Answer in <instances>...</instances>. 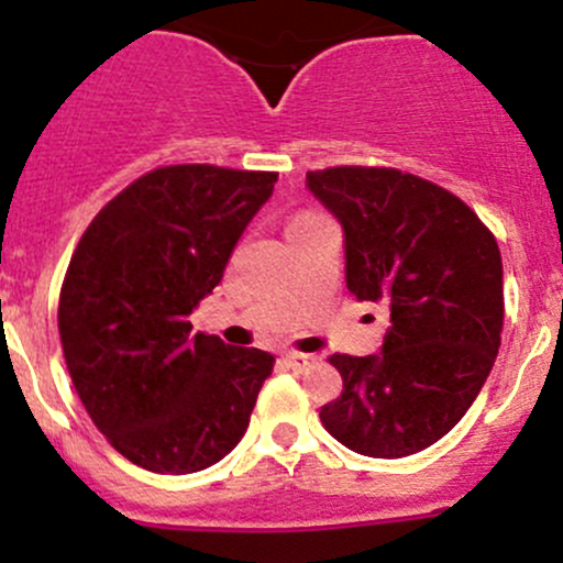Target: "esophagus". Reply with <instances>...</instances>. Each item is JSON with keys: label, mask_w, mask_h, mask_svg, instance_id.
Returning <instances> with one entry per match:
<instances>
[{"label": "esophagus", "mask_w": 563, "mask_h": 563, "mask_svg": "<svg viewBox=\"0 0 563 563\" xmlns=\"http://www.w3.org/2000/svg\"><path fill=\"white\" fill-rule=\"evenodd\" d=\"M286 361L294 366V369H307V366L316 364L318 358L310 356V353H297V351H291V353H286Z\"/></svg>", "instance_id": "1"}]
</instances>
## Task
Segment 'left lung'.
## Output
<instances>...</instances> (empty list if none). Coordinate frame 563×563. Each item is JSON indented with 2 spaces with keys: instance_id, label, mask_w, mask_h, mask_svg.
I'll return each instance as SVG.
<instances>
[{
  "instance_id": "8db88e82",
  "label": "left lung",
  "mask_w": 563,
  "mask_h": 563,
  "mask_svg": "<svg viewBox=\"0 0 563 563\" xmlns=\"http://www.w3.org/2000/svg\"><path fill=\"white\" fill-rule=\"evenodd\" d=\"M307 188L342 223L347 291L390 312L380 353L329 358L342 394L321 421L372 459L423 451L464 418L499 353V245L459 197L399 169L331 167Z\"/></svg>"
}]
</instances>
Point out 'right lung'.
Returning a JSON list of instances; mask_svg holds the SVG:
<instances>
[{
	"mask_svg": "<svg viewBox=\"0 0 563 563\" xmlns=\"http://www.w3.org/2000/svg\"><path fill=\"white\" fill-rule=\"evenodd\" d=\"M277 173L175 164L99 210L58 299V334L82 407L123 459L158 475L221 461L245 434L275 356L191 334Z\"/></svg>",
	"mask_w": 563,
	"mask_h": 563,
	"instance_id": "obj_1",
	"label": "right lung"
}]
</instances>
